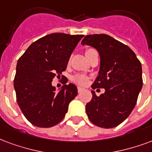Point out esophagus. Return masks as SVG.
Here are the masks:
<instances>
[{
    "instance_id": "esophagus-1",
    "label": "esophagus",
    "mask_w": 152,
    "mask_h": 152,
    "mask_svg": "<svg viewBox=\"0 0 152 152\" xmlns=\"http://www.w3.org/2000/svg\"><path fill=\"white\" fill-rule=\"evenodd\" d=\"M77 90H78V92H79V93H80V92H82V91L84 90V88H83L82 87H80V86H78V87H77Z\"/></svg>"
}]
</instances>
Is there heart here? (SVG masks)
<instances>
[{
	"instance_id": "heart-1",
	"label": "heart",
	"mask_w": 152,
	"mask_h": 152,
	"mask_svg": "<svg viewBox=\"0 0 152 152\" xmlns=\"http://www.w3.org/2000/svg\"><path fill=\"white\" fill-rule=\"evenodd\" d=\"M91 50H93V49H88V50H86V53H88L89 51ZM73 80L77 83V84H80V85H85L86 84L88 81V78L84 75H76V76H74V78H73Z\"/></svg>"
}]
</instances>
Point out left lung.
<instances>
[{
	"label": "left lung",
	"instance_id": "8db88e82",
	"mask_svg": "<svg viewBox=\"0 0 152 152\" xmlns=\"http://www.w3.org/2000/svg\"><path fill=\"white\" fill-rule=\"evenodd\" d=\"M82 45L91 46L100 55V69L92 85L104 88L86 104V113L91 122L102 128H113L127 118L137 102L142 87V65L133 50L111 36H85Z\"/></svg>",
	"mask_w": 152,
	"mask_h": 152
}]
</instances>
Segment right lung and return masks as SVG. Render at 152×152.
<instances>
[{"mask_svg":"<svg viewBox=\"0 0 152 152\" xmlns=\"http://www.w3.org/2000/svg\"><path fill=\"white\" fill-rule=\"evenodd\" d=\"M81 34L53 33L33 42L18 61L13 86L17 102L28 121L38 127H51L60 122L77 95L70 83L58 92L54 77L66 70Z\"/></svg>","mask_w":152,"mask_h":152,"instance_id":"right-lung-1","label":"right lung"}]
</instances>
